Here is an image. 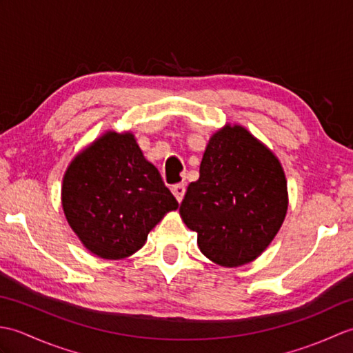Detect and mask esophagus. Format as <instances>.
<instances>
[{"instance_id": "esophagus-1", "label": "esophagus", "mask_w": 353, "mask_h": 353, "mask_svg": "<svg viewBox=\"0 0 353 353\" xmlns=\"http://www.w3.org/2000/svg\"><path fill=\"white\" fill-rule=\"evenodd\" d=\"M171 191H172V194H174V197L177 199V201H182V200H183V196H185V191H186L185 183H176V185H172Z\"/></svg>"}]
</instances>
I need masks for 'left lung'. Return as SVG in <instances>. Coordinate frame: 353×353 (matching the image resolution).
Here are the masks:
<instances>
[{
  "mask_svg": "<svg viewBox=\"0 0 353 353\" xmlns=\"http://www.w3.org/2000/svg\"><path fill=\"white\" fill-rule=\"evenodd\" d=\"M288 208L277 157L244 127H224L209 139L199 181L181 203L201 253L238 267L256 259L281 229Z\"/></svg>",
  "mask_w": 353,
  "mask_h": 353,
  "instance_id": "1",
  "label": "left lung"
}]
</instances>
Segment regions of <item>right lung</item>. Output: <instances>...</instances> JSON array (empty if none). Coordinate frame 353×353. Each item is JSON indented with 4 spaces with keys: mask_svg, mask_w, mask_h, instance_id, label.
Returning a JSON list of instances; mask_svg holds the SVG:
<instances>
[{
    "mask_svg": "<svg viewBox=\"0 0 353 353\" xmlns=\"http://www.w3.org/2000/svg\"><path fill=\"white\" fill-rule=\"evenodd\" d=\"M62 206L86 249L119 259L139 250L148 232L179 203L133 134L109 132L66 170Z\"/></svg>",
    "mask_w": 353,
    "mask_h": 353,
    "instance_id": "obj_1",
    "label": "right lung"
}]
</instances>
